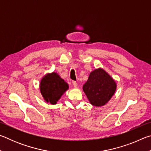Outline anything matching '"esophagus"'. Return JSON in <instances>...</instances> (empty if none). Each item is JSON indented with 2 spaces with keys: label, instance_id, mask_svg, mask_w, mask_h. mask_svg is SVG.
Masks as SVG:
<instances>
[{
  "label": "esophagus",
  "instance_id": "esophagus-1",
  "mask_svg": "<svg viewBox=\"0 0 151 151\" xmlns=\"http://www.w3.org/2000/svg\"><path fill=\"white\" fill-rule=\"evenodd\" d=\"M73 85L74 87L76 88V87H77V86H78V84H77V83H76V82L73 81Z\"/></svg>",
  "mask_w": 151,
  "mask_h": 151
}]
</instances>
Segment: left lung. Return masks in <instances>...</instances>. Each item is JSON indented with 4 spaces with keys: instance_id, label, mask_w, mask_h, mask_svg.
I'll return each mask as SVG.
<instances>
[{
    "instance_id": "1",
    "label": "left lung",
    "mask_w": 151,
    "mask_h": 151,
    "mask_svg": "<svg viewBox=\"0 0 151 151\" xmlns=\"http://www.w3.org/2000/svg\"><path fill=\"white\" fill-rule=\"evenodd\" d=\"M83 88L92 105L102 106L113 96L116 84L105 70L99 68L90 73Z\"/></svg>"
}]
</instances>
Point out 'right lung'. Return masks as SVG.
I'll return each instance as SVG.
<instances>
[{
	"instance_id": "add662e5",
	"label": "right lung",
	"mask_w": 151,
	"mask_h": 151,
	"mask_svg": "<svg viewBox=\"0 0 151 151\" xmlns=\"http://www.w3.org/2000/svg\"><path fill=\"white\" fill-rule=\"evenodd\" d=\"M68 89V85L57 73L47 74L40 81V91L47 103L57 104L61 96Z\"/></svg>"
}]
</instances>
